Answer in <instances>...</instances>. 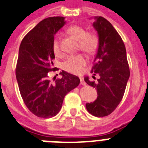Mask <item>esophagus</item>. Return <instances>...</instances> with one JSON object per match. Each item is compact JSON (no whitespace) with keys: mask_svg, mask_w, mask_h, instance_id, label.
I'll return each mask as SVG.
<instances>
[{"mask_svg":"<svg viewBox=\"0 0 148 148\" xmlns=\"http://www.w3.org/2000/svg\"><path fill=\"white\" fill-rule=\"evenodd\" d=\"M80 84H81V85H86V83L84 82V80H83V78L80 77Z\"/></svg>","mask_w":148,"mask_h":148,"instance_id":"34e87169","label":"esophagus"}]
</instances>
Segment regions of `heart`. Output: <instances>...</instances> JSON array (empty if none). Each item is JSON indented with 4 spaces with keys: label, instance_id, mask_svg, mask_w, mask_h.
Instances as JSON below:
<instances>
[{
    "label": "heart",
    "instance_id": "1",
    "mask_svg": "<svg viewBox=\"0 0 148 148\" xmlns=\"http://www.w3.org/2000/svg\"><path fill=\"white\" fill-rule=\"evenodd\" d=\"M68 32L79 42V48L87 54H93L97 51L99 45V39L96 32H86L84 27L78 25H72L68 29ZM52 49L56 55L61 54L59 39L56 36L53 39ZM86 58L83 54L72 55L67 58L63 64L64 70L74 74H80L86 65Z\"/></svg>",
    "mask_w": 148,
    "mask_h": 148
}]
</instances>
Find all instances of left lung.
I'll use <instances>...</instances> for the list:
<instances>
[{"label": "left lung", "mask_w": 148, "mask_h": 148, "mask_svg": "<svg viewBox=\"0 0 148 148\" xmlns=\"http://www.w3.org/2000/svg\"><path fill=\"white\" fill-rule=\"evenodd\" d=\"M93 26L97 31L99 45L91 73L99 76L97 82H85L95 87L97 98L93 103H86L87 111L97 117L109 116L116 109L124 96L130 76L126 49L122 38L112 25L102 16H96ZM93 76V77H94Z\"/></svg>", "instance_id": "1"}]
</instances>
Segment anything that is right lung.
<instances>
[{
    "label": "right lung",
    "instance_id": "1",
    "mask_svg": "<svg viewBox=\"0 0 148 148\" xmlns=\"http://www.w3.org/2000/svg\"><path fill=\"white\" fill-rule=\"evenodd\" d=\"M65 24L63 16L44 19L23 39L19 49L16 77L25 105L35 116L51 118L58 113L65 95L80 84L75 75L62 71V77L49 78L55 58L54 36Z\"/></svg>",
    "mask_w": 148,
    "mask_h": 148
}]
</instances>
